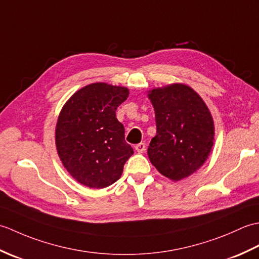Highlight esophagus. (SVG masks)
Listing matches in <instances>:
<instances>
[{"instance_id":"1","label":"esophagus","mask_w":259,"mask_h":259,"mask_svg":"<svg viewBox=\"0 0 259 259\" xmlns=\"http://www.w3.org/2000/svg\"><path fill=\"white\" fill-rule=\"evenodd\" d=\"M135 149L137 150V152H139V153L144 152L146 150V145L144 144V142H140V144H138L135 147Z\"/></svg>"}]
</instances>
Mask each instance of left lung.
Masks as SVG:
<instances>
[{
    "mask_svg": "<svg viewBox=\"0 0 259 259\" xmlns=\"http://www.w3.org/2000/svg\"><path fill=\"white\" fill-rule=\"evenodd\" d=\"M155 109L157 135L148 157L164 177L178 181L199 169L213 146L214 125L201 97L183 83L148 91Z\"/></svg>",
    "mask_w": 259,
    "mask_h": 259,
    "instance_id": "left-lung-1",
    "label": "left lung"
}]
</instances>
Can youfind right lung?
I'll return each mask as SVG.
<instances>
[{
  "mask_svg": "<svg viewBox=\"0 0 259 259\" xmlns=\"http://www.w3.org/2000/svg\"><path fill=\"white\" fill-rule=\"evenodd\" d=\"M129 97L124 87L97 82L65 102L56 126V146L64 168L81 185L106 188L122 175L134 149L124 140L115 110Z\"/></svg>",
  "mask_w": 259,
  "mask_h": 259,
  "instance_id": "1",
  "label": "right lung"
}]
</instances>
